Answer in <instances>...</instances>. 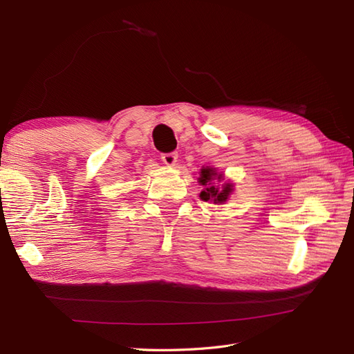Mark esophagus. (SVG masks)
Masks as SVG:
<instances>
[{"label": "esophagus", "instance_id": "34e87169", "mask_svg": "<svg viewBox=\"0 0 354 354\" xmlns=\"http://www.w3.org/2000/svg\"><path fill=\"white\" fill-rule=\"evenodd\" d=\"M177 158H178L177 152H169V153L162 155V160L165 165H174L177 162Z\"/></svg>", "mask_w": 354, "mask_h": 354}]
</instances>
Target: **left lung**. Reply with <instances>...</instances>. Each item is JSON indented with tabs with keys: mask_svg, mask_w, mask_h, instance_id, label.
Segmentation results:
<instances>
[{
	"mask_svg": "<svg viewBox=\"0 0 354 354\" xmlns=\"http://www.w3.org/2000/svg\"><path fill=\"white\" fill-rule=\"evenodd\" d=\"M214 177H218V181L223 178L221 174L217 176L216 169H214V168H203V169H201L199 183L202 186H205V189L201 192V199H203V201H212L214 203L226 202L229 195L232 194L233 185L232 183H224L221 187H217V186L211 185V180H214Z\"/></svg>",
	"mask_w": 354,
	"mask_h": 354,
	"instance_id": "left-lung-1",
	"label": "left lung"
}]
</instances>
